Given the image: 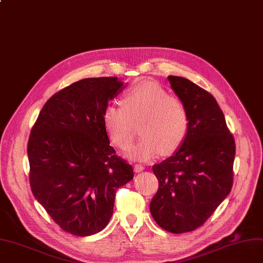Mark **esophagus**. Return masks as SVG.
<instances>
[{"label":"esophagus","mask_w":263,"mask_h":263,"mask_svg":"<svg viewBox=\"0 0 263 263\" xmlns=\"http://www.w3.org/2000/svg\"><path fill=\"white\" fill-rule=\"evenodd\" d=\"M134 170H135L136 173H139V172L144 170V166L142 164H135L134 165Z\"/></svg>","instance_id":"obj_1"}]
</instances>
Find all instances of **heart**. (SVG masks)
Returning a JSON list of instances; mask_svg holds the SVG:
<instances>
[{
    "mask_svg": "<svg viewBox=\"0 0 263 263\" xmlns=\"http://www.w3.org/2000/svg\"><path fill=\"white\" fill-rule=\"evenodd\" d=\"M102 121L111 141L121 149L130 146L136 133L135 123L140 122L142 137L127 152L140 160L158 157L162 152H176L185 142L189 129L184 101L153 81H142L126 90L123 105L108 103Z\"/></svg>",
    "mask_w": 263,
    "mask_h": 263,
    "instance_id": "b5f03b06",
    "label": "heart"
}]
</instances>
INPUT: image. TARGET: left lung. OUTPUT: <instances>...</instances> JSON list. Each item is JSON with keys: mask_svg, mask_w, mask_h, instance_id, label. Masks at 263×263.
Segmentation results:
<instances>
[{"mask_svg": "<svg viewBox=\"0 0 263 263\" xmlns=\"http://www.w3.org/2000/svg\"><path fill=\"white\" fill-rule=\"evenodd\" d=\"M168 81L186 104L189 129L178 151L152 166L159 189L150 212L160 228L180 234L200 228L230 194L236 149L214 97L184 77Z\"/></svg>", "mask_w": 263, "mask_h": 263, "instance_id": "1", "label": "left lung"}]
</instances>
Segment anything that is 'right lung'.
Segmentation results:
<instances>
[{
  "label": "right lung",
  "mask_w": 263,
  "mask_h": 263,
  "mask_svg": "<svg viewBox=\"0 0 263 263\" xmlns=\"http://www.w3.org/2000/svg\"><path fill=\"white\" fill-rule=\"evenodd\" d=\"M123 88L117 77L76 81L45 102L29 136L31 192L75 236L102 231L116 190L134 178L132 165L110 146L102 121L104 107Z\"/></svg>",
  "instance_id": "obj_1"
}]
</instances>
